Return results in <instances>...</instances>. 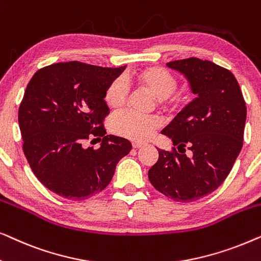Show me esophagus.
<instances>
[{
	"instance_id": "esophagus-1",
	"label": "esophagus",
	"mask_w": 261,
	"mask_h": 261,
	"mask_svg": "<svg viewBox=\"0 0 261 261\" xmlns=\"http://www.w3.org/2000/svg\"><path fill=\"white\" fill-rule=\"evenodd\" d=\"M132 146H133V148H140L141 146H142V144H141V142L135 141V142H133V144H132Z\"/></svg>"
}]
</instances>
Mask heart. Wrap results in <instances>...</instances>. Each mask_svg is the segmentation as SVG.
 <instances>
[{
  "mask_svg": "<svg viewBox=\"0 0 261 261\" xmlns=\"http://www.w3.org/2000/svg\"><path fill=\"white\" fill-rule=\"evenodd\" d=\"M135 81L142 90L156 98L159 108L164 112H173L188 98L184 92L176 91L178 78L163 66H147L135 73ZM129 84L123 77L110 82L105 91V101L113 110H120L129 97ZM160 127L155 117H145L133 113H122L110 120V129L120 137L135 141H145Z\"/></svg>",
  "mask_w": 261,
  "mask_h": 261,
  "instance_id": "obj_1",
  "label": "heart"
}]
</instances>
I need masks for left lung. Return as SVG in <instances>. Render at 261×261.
I'll list each match as a JSON object with an SVG mask.
<instances>
[{"mask_svg": "<svg viewBox=\"0 0 261 261\" xmlns=\"http://www.w3.org/2000/svg\"><path fill=\"white\" fill-rule=\"evenodd\" d=\"M166 65L187 77L197 97L163 129L177 148H158L148 179L173 201L194 202L215 191L229 174L242 148L247 109L229 70L194 57Z\"/></svg>", "mask_w": 261, "mask_h": 261, "instance_id": "left-lung-1", "label": "left lung"}]
</instances>
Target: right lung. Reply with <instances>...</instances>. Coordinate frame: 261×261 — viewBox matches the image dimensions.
Segmentation results:
<instances>
[{"label": "right lung", "instance_id": "obj_1", "mask_svg": "<svg viewBox=\"0 0 261 261\" xmlns=\"http://www.w3.org/2000/svg\"><path fill=\"white\" fill-rule=\"evenodd\" d=\"M124 67L57 63L38 70L27 84L19 108L22 148L48 190L72 201L90 198L107 188L130 152L127 139L107 135L103 126L109 114L105 91ZM92 136L102 140L97 150L83 146Z\"/></svg>", "mask_w": 261, "mask_h": 261}]
</instances>
